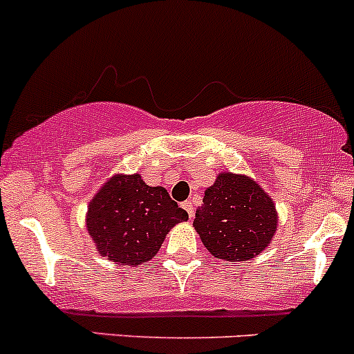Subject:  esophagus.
<instances>
[{
	"label": "esophagus",
	"mask_w": 354,
	"mask_h": 354,
	"mask_svg": "<svg viewBox=\"0 0 354 354\" xmlns=\"http://www.w3.org/2000/svg\"><path fill=\"white\" fill-rule=\"evenodd\" d=\"M183 209L185 210H187V212H188V217H190V219H192V217H194V203H192L190 202V200H187V202H183Z\"/></svg>",
	"instance_id": "34e87169"
}]
</instances>
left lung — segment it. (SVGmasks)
Segmentation results:
<instances>
[{"label": "left lung", "mask_w": 354, "mask_h": 354, "mask_svg": "<svg viewBox=\"0 0 354 354\" xmlns=\"http://www.w3.org/2000/svg\"><path fill=\"white\" fill-rule=\"evenodd\" d=\"M194 227L210 255L245 262L262 253L277 227L274 200L245 174L221 173L203 195Z\"/></svg>", "instance_id": "1"}]
</instances>
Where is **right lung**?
I'll use <instances>...</instances> for the list:
<instances>
[{"label": "right lung", "mask_w": 354, "mask_h": 354, "mask_svg": "<svg viewBox=\"0 0 354 354\" xmlns=\"http://www.w3.org/2000/svg\"><path fill=\"white\" fill-rule=\"evenodd\" d=\"M187 219L166 188L149 187L140 174H114L88 202L85 223L99 255L138 267L159 252L171 227Z\"/></svg>", "instance_id": "1"}]
</instances>
